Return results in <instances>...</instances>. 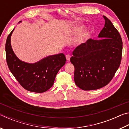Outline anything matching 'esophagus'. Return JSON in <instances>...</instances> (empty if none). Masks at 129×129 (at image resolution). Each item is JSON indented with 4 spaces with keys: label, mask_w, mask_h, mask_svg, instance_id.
Returning <instances> with one entry per match:
<instances>
[{
    "label": "esophagus",
    "mask_w": 129,
    "mask_h": 129,
    "mask_svg": "<svg viewBox=\"0 0 129 129\" xmlns=\"http://www.w3.org/2000/svg\"><path fill=\"white\" fill-rule=\"evenodd\" d=\"M71 56L69 54H67V55H66L67 60V61H68L70 60V58H71Z\"/></svg>",
    "instance_id": "obj_1"
}]
</instances>
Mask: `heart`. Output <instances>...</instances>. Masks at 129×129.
Masks as SVG:
<instances>
[{
  "mask_svg": "<svg viewBox=\"0 0 129 129\" xmlns=\"http://www.w3.org/2000/svg\"><path fill=\"white\" fill-rule=\"evenodd\" d=\"M83 28H84L83 26H81L80 27H78L77 28H76V29L74 30L72 32V33L73 34H76V33H77V32H79L80 31H81V30L83 29Z\"/></svg>",
  "mask_w": 129,
  "mask_h": 129,
  "instance_id": "1",
  "label": "heart"
}]
</instances>
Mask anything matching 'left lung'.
Segmentation results:
<instances>
[{
  "label": "left lung",
  "mask_w": 129,
  "mask_h": 129,
  "mask_svg": "<svg viewBox=\"0 0 129 129\" xmlns=\"http://www.w3.org/2000/svg\"><path fill=\"white\" fill-rule=\"evenodd\" d=\"M104 18L105 23L99 39H90L78 45L70 60L75 67V84L82 90H95L106 86L121 64V35L111 21L105 16Z\"/></svg>",
  "instance_id": "8db88e82"
}]
</instances>
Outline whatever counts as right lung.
I'll list each match as a JSON object with an SVG mask.
<instances>
[{
	"instance_id": "1",
	"label": "right lung",
	"mask_w": 129,
	"mask_h": 129,
	"mask_svg": "<svg viewBox=\"0 0 129 129\" xmlns=\"http://www.w3.org/2000/svg\"><path fill=\"white\" fill-rule=\"evenodd\" d=\"M14 30L8 35L5 47L6 61L11 72L26 90L45 92L53 86L56 75L65 64L66 57L63 53H60L48 56L33 64L22 61L15 55L11 44Z\"/></svg>"
}]
</instances>
